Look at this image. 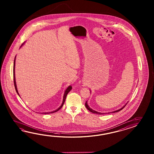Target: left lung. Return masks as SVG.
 <instances>
[{
	"instance_id": "1",
	"label": "left lung",
	"mask_w": 154,
	"mask_h": 154,
	"mask_svg": "<svg viewBox=\"0 0 154 154\" xmlns=\"http://www.w3.org/2000/svg\"><path fill=\"white\" fill-rule=\"evenodd\" d=\"M127 103L125 104V105L123 107H122L121 108H120V109H119L118 110H116V111H115L112 112H109L108 113H115V112H117L120 111L121 110H122L123 108H125V106L127 105ZM85 106H86V108L88 109L89 111L91 112L92 113H96V114H98V115H101V114H105V113H100V112H98L96 111H94V110H93L92 109L90 108L89 106H88V102L87 101H86V103H85Z\"/></svg>"
}]
</instances>
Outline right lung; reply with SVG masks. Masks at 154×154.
Masks as SVG:
<instances>
[{"label": "right lung", "instance_id": "1", "mask_svg": "<svg viewBox=\"0 0 154 154\" xmlns=\"http://www.w3.org/2000/svg\"><path fill=\"white\" fill-rule=\"evenodd\" d=\"M23 45V44H22V45L21 46V47H22ZM15 58H16V56H15V59H14V86H15V90H16V91H17V94L18 95H19V96H20V95H19V92H18V91H17V84H16V81H15ZM72 89V86H69L68 87V88L66 89V91H65V92H64V96H63V100L62 103V105H61V106L59 107V108H58L57 109L55 110V111H54L49 112H45V113H44V114H49V113H54V112H56L59 111V109H60V108L62 107L63 105H64V102H65V101H66V96H67V94L69 93V92Z\"/></svg>", "mask_w": 154, "mask_h": 154}]
</instances>
